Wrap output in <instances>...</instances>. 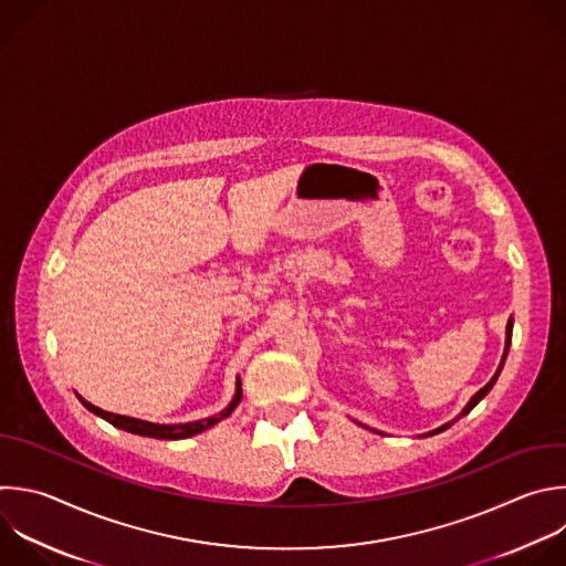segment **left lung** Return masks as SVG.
<instances>
[{
  "mask_svg": "<svg viewBox=\"0 0 566 566\" xmlns=\"http://www.w3.org/2000/svg\"><path fill=\"white\" fill-rule=\"evenodd\" d=\"M511 333H513V317H509V324H506V342H504V355H502V361H500V366H497L495 375H493V378H491V380H489V382H486V385H484V387H482V389H480V391H478V394H475V396L469 400V405L462 409V413H460V416H458L453 422H458L462 416H467V413H469V411H471V409H473V407H475V405H478V402H480V400H482V398H484V396H486V394L493 389V385H495V380H497V375H500V370H502V366H504V359H506V355H509V346H511ZM453 422H447V424L438 427L436 431H431V433H427V436H436V433H442V431H447V429H449Z\"/></svg>",
  "mask_w": 566,
  "mask_h": 566,
  "instance_id": "8db88e82",
  "label": "left lung"
}]
</instances>
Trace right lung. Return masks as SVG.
I'll list each match as a JSON object with an SVG mask.
<instances>
[{"label": "right lung", "instance_id": "add662e5", "mask_svg": "<svg viewBox=\"0 0 566 566\" xmlns=\"http://www.w3.org/2000/svg\"><path fill=\"white\" fill-rule=\"evenodd\" d=\"M80 402L93 411L95 416L104 418L106 422H111L113 427L117 429H124L128 433H135V436H146V438H155V440H184V438H191V436H198L207 429H211L213 424H218L220 420L229 418L233 413V409L240 405L242 400V382L238 380V389H235V396L231 400V405L220 411L218 416H211V418H205V420H198V422H186V424H155V422H146V420H137V418H128V416H117V413H108L91 402H86L82 396H77Z\"/></svg>", "mask_w": 566, "mask_h": 566}]
</instances>
